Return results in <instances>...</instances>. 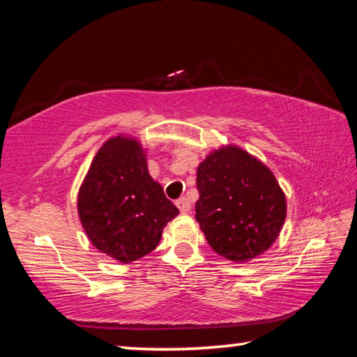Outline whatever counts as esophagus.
Masks as SVG:
<instances>
[{
    "instance_id": "34e87169",
    "label": "esophagus",
    "mask_w": 357,
    "mask_h": 357,
    "mask_svg": "<svg viewBox=\"0 0 357 357\" xmlns=\"http://www.w3.org/2000/svg\"><path fill=\"white\" fill-rule=\"evenodd\" d=\"M176 206L179 208L181 213H189V211H190V202H189V198L181 197L179 200H176Z\"/></svg>"
}]
</instances>
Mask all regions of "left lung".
<instances>
[{
	"mask_svg": "<svg viewBox=\"0 0 357 357\" xmlns=\"http://www.w3.org/2000/svg\"><path fill=\"white\" fill-rule=\"evenodd\" d=\"M195 219L208 244L231 261L268 250L287 217L285 195L268 167L245 151L228 146L197 170Z\"/></svg>",
	"mask_w": 357,
	"mask_h": 357,
	"instance_id": "obj_1",
	"label": "left lung"
}]
</instances>
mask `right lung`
Segmentation results:
<instances>
[{"label":"right lung","mask_w":357,"mask_h":357,"mask_svg":"<svg viewBox=\"0 0 357 357\" xmlns=\"http://www.w3.org/2000/svg\"><path fill=\"white\" fill-rule=\"evenodd\" d=\"M178 214L149 176L140 144L123 137L100 148L78 193V215L89 241L121 263L153 252Z\"/></svg>","instance_id":"right-lung-1"}]
</instances>
